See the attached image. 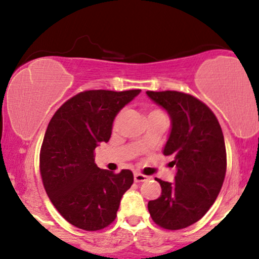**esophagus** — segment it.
Listing matches in <instances>:
<instances>
[{
	"label": "esophagus",
	"instance_id": "1",
	"mask_svg": "<svg viewBox=\"0 0 259 259\" xmlns=\"http://www.w3.org/2000/svg\"><path fill=\"white\" fill-rule=\"evenodd\" d=\"M133 178H135V182L140 183V182H145V181L148 180L147 176L142 175V173H135V176H133Z\"/></svg>",
	"mask_w": 259,
	"mask_h": 259
}]
</instances>
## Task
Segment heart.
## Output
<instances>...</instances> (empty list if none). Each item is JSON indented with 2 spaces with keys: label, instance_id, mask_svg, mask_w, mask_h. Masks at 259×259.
<instances>
[{
  "label": "heart",
  "instance_id": "1",
  "mask_svg": "<svg viewBox=\"0 0 259 259\" xmlns=\"http://www.w3.org/2000/svg\"><path fill=\"white\" fill-rule=\"evenodd\" d=\"M152 113H161V112H159V111H152L151 113H149V114H152ZM118 122H119V116H118V117H116V119H114L113 126H114V127L118 126Z\"/></svg>",
  "mask_w": 259,
  "mask_h": 259
}]
</instances>
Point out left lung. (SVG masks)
<instances>
[{
  "mask_svg": "<svg viewBox=\"0 0 259 259\" xmlns=\"http://www.w3.org/2000/svg\"><path fill=\"white\" fill-rule=\"evenodd\" d=\"M147 96L167 111L170 132L163 147L173 156L175 182L156 178L161 196L148 202L152 220L176 231L201 220L214 203L225 181L227 156L222 128L214 113L193 96L177 91H147Z\"/></svg>",
  "mask_w": 259,
  "mask_h": 259,
  "instance_id": "obj_1",
  "label": "left lung"
}]
</instances>
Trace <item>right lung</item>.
Returning <instances> with one entry per match:
<instances>
[{"label": "right lung", "instance_id": "add662e5", "mask_svg": "<svg viewBox=\"0 0 259 259\" xmlns=\"http://www.w3.org/2000/svg\"><path fill=\"white\" fill-rule=\"evenodd\" d=\"M141 90L84 91L63 103L51 118L39 153L47 196L74 227L100 231L114 221L133 173L98 168L95 148L108 142L118 112Z\"/></svg>", "mask_w": 259, "mask_h": 259}]
</instances>
